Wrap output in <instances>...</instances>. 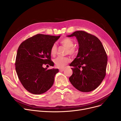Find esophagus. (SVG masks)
I'll use <instances>...</instances> for the list:
<instances>
[{
    "mask_svg": "<svg viewBox=\"0 0 121 121\" xmlns=\"http://www.w3.org/2000/svg\"><path fill=\"white\" fill-rule=\"evenodd\" d=\"M59 70L60 72H63V71H64L65 70V69H59Z\"/></svg>",
    "mask_w": 121,
    "mask_h": 121,
    "instance_id": "obj_1",
    "label": "esophagus"
}]
</instances>
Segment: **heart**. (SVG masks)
Returning a JSON list of instances; mask_svg holds the SVG:
<instances>
[{
    "mask_svg": "<svg viewBox=\"0 0 121 121\" xmlns=\"http://www.w3.org/2000/svg\"><path fill=\"white\" fill-rule=\"evenodd\" d=\"M60 43L63 46L66 48V53L69 54L71 56H74L78 53V49L75 47L73 40L71 38L66 37L60 41ZM57 48L56 44H53L50 48V53L51 55L54 57L57 53ZM71 61L70 58L69 57H57L54 59V63L56 67L58 68H63L65 67L68 63Z\"/></svg>",
    "mask_w": 121,
    "mask_h": 121,
    "instance_id": "heart-1",
    "label": "heart"
}]
</instances>
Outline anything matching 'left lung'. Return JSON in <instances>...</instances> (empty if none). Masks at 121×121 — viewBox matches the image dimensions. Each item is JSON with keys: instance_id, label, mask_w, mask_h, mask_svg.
Masks as SVG:
<instances>
[{"instance_id": "1", "label": "left lung", "mask_w": 121, "mask_h": 121, "mask_svg": "<svg viewBox=\"0 0 121 121\" xmlns=\"http://www.w3.org/2000/svg\"><path fill=\"white\" fill-rule=\"evenodd\" d=\"M75 36L79 43L77 57L71 63L73 74L69 78L72 84L81 92L96 89L106 74L107 56L100 40L84 31H77L68 37Z\"/></svg>"}]
</instances>
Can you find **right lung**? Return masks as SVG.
Segmentation results:
<instances>
[{"label": "right lung", "instance_id": "right-lung-1", "mask_svg": "<svg viewBox=\"0 0 121 121\" xmlns=\"http://www.w3.org/2000/svg\"><path fill=\"white\" fill-rule=\"evenodd\" d=\"M60 37L38 34L25 40L19 46L16 70L22 86L29 92L41 94L52 86L58 69H47L43 66H54L50 50Z\"/></svg>", "mask_w": 121, "mask_h": 121}]
</instances>
